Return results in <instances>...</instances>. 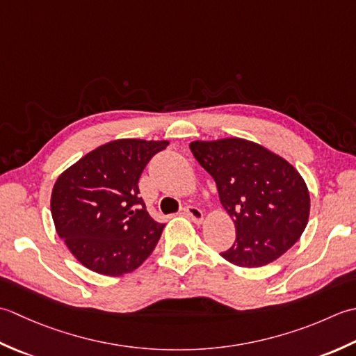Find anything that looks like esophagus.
I'll return each mask as SVG.
<instances>
[{
  "label": "esophagus",
  "mask_w": 356,
  "mask_h": 356,
  "mask_svg": "<svg viewBox=\"0 0 356 356\" xmlns=\"http://www.w3.org/2000/svg\"><path fill=\"white\" fill-rule=\"evenodd\" d=\"M184 213H186V216H188V218L197 224H201L202 220H204V213H202V210L195 207V206H187L184 209Z\"/></svg>",
  "instance_id": "1"
}]
</instances>
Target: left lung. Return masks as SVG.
<instances>
[{"instance_id":"1","label":"left lung","mask_w":356,"mask_h":356,"mask_svg":"<svg viewBox=\"0 0 356 356\" xmlns=\"http://www.w3.org/2000/svg\"><path fill=\"white\" fill-rule=\"evenodd\" d=\"M191 150L218 187L236 238L224 259L239 267L272 263L307 226L310 197L302 177L284 158L243 138L193 141Z\"/></svg>"}]
</instances>
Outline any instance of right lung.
<instances>
[{
	"mask_svg": "<svg viewBox=\"0 0 356 356\" xmlns=\"http://www.w3.org/2000/svg\"><path fill=\"white\" fill-rule=\"evenodd\" d=\"M169 141L115 140L58 177L50 198L56 234L92 272L120 277L154 252L164 224L138 197L141 173Z\"/></svg>",
	"mask_w": 356,
	"mask_h": 356,
	"instance_id": "add662e5",
	"label": "right lung"
}]
</instances>
